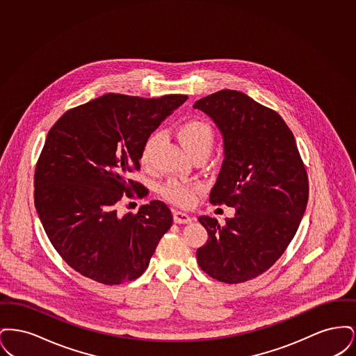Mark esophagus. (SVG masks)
Returning a JSON list of instances; mask_svg holds the SVG:
<instances>
[{"instance_id": "obj_1", "label": "esophagus", "mask_w": 356, "mask_h": 356, "mask_svg": "<svg viewBox=\"0 0 356 356\" xmlns=\"http://www.w3.org/2000/svg\"><path fill=\"white\" fill-rule=\"evenodd\" d=\"M173 220L177 224H186L192 221V216H189L188 213H184L181 211H175L173 212Z\"/></svg>"}]
</instances>
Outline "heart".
Wrapping results in <instances>:
<instances>
[{
    "label": "heart",
    "instance_id": "1",
    "mask_svg": "<svg viewBox=\"0 0 356 356\" xmlns=\"http://www.w3.org/2000/svg\"><path fill=\"white\" fill-rule=\"evenodd\" d=\"M176 135L189 156L196 152H211L216 138L212 125L202 119L186 120L177 127ZM160 140L161 134L154 131L143 141L140 149V163L143 167L152 165L154 152ZM200 188L202 186L197 183H184L177 179H170L161 186V193L170 203L188 207L193 204L196 193L200 191Z\"/></svg>",
    "mask_w": 356,
    "mask_h": 356
}]
</instances>
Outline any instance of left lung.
<instances>
[{"label":"left lung","instance_id":"obj_1","mask_svg":"<svg viewBox=\"0 0 356 356\" xmlns=\"http://www.w3.org/2000/svg\"><path fill=\"white\" fill-rule=\"evenodd\" d=\"M224 138V161L209 193L236 213L220 225L200 216L208 240L196 252L200 268L228 284L251 280L284 254L303 218L308 176L295 137L282 116L222 89L195 102Z\"/></svg>","mask_w":356,"mask_h":356}]
</instances>
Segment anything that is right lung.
Returning a JSON list of instances; mask_svg holds the SVG:
<instances>
[{
	"instance_id": "add662e5",
	"label": "right lung",
	"mask_w": 356,
	"mask_h": 356,
	"mask_svg": "<svg viewBox=\"0 0 356 356\" xmlns=\"http://www.w3.org/2000/svg\"><path fill=\"white\" fill-rule=\"evenodd\" d=\"M186 99L106 93L51 127L34 170V205L51 245L74 271L115 286L148 268L172 212L160 200L125 215L118 205L124 193L147 195L129 179L140 170L143 141Z\"/></svg>"
}]
</instances>
